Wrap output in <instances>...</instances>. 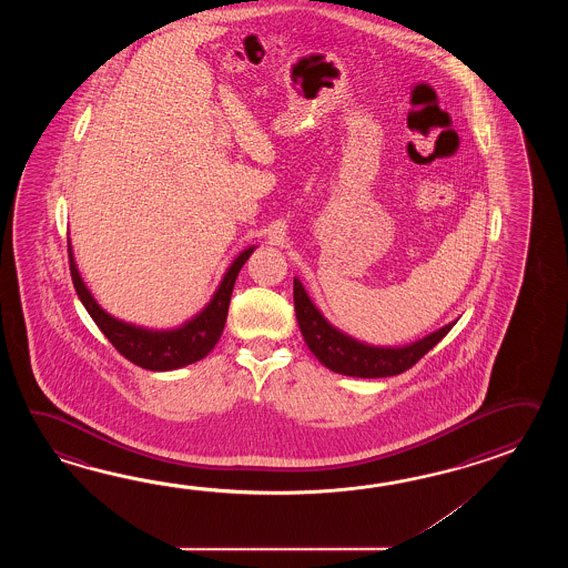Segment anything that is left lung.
Returning <instances> with one entry per match:
<instances>
[{"label":"left lung","mask_w":568,"mask_h":568,"mask_svg":"<svg viewBox=\"0 0 568 568\" xmlns=\"http://www.w3.org/2000/svg\"><path fill=\"white\" fill-rule=\"evenodd\" d=\"M294 311L301 326L302 337L314 357L331 372L351 377H389L404 374L414 363L423 359L440 338L447 335L455 323L438 328L426 337L404 347H375L331 325L323 313L314 306L311 296L294 278Z\"/></svg>","instance_id":"8db88e82"}]
</instances>
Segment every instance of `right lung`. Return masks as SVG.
Masks as SVG:
<instances>
[{"label":"right lung","mask_w":568,"mask_h":568,"mask_svg":"<svg viewBox=\"0 0 568 568\" xmlns=\"http://www.w3.org/2000/svg\"><path fill=\"white\" fill-rule=\"evenodd\" d=\"M254 250L255 245H252L233 260L211 302L191 321H186L184 325L176 328H145V326L132 325L111 316L108 311L99 306V302L93 298V294L89 292L85 282L81 278L71 243H69V262H71L74 290L83 302L87 313L91 314L101 333L109 338V343L120 351L128 362L135 363L144 369L172 372V369H181L184 365L201 362L217 345L227 321L231 292L235 286V280L243 264L247 262V257L254 254Z\"/></svg>","instance_id":"add662e5"}]
</instances>
